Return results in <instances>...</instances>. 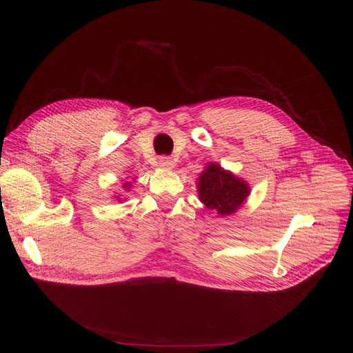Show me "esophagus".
Returning <instances> with one entry per match:
<instances>
[{"label":"esophagus","mask_w":353,"mask_h":353,"mask_svg":"<svg viewBox=\"0 0 353 353\" xmlns=\"http://www.w3.org/2000/svg\"><path fill=\"white\" fill-rule=\"evenodd\" d=\"M159 166L162 168V169H168V170H170V169H174L175 168V163H174V160L172 159H169V157H162L159 160Z\"/></svg>","instance_id":"esophagus-1"}]
</instances>
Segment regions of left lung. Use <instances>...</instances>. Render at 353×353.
<instances>
[{
	"label": "left lung",
	"instance_id": "obj_1",
	"mask_svg": "<svg viewBox=\"0 0 353 353\" xmlns=\"http://www.w3.org/2000/svg\"><path fill=\"white\" fill-rule=\"evenodd\" d=\"M250 185L245 179L210 162L197 179L199 200L209 210H216L219 216L236 213L250 196Z\"/></svg>",
	"mask_w": 353,
	"mask_h": 353
}]
</instances>
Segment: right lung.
<instances>
[{
  "instance_id": "add662e5",
  "label": "right lung",
  "mask_w": 353,
  "mask_h": 353,
  "mask_svg": "<svg viewBox=\"0 0 353 353\" xmlns=\"http://www.w3.org/2000/svg\"><path fill=\"white\" fill-rule=\"evenodd\" d=\"M122 188L125 190V191H130L131 190V187H132V183H131V181H128V178L123 181L122 179ZM113 199L117 201V203H121V201H125L126 200V197L125 196H122V194H114L113 196Z\"/></svg>"
}]
</instances>
